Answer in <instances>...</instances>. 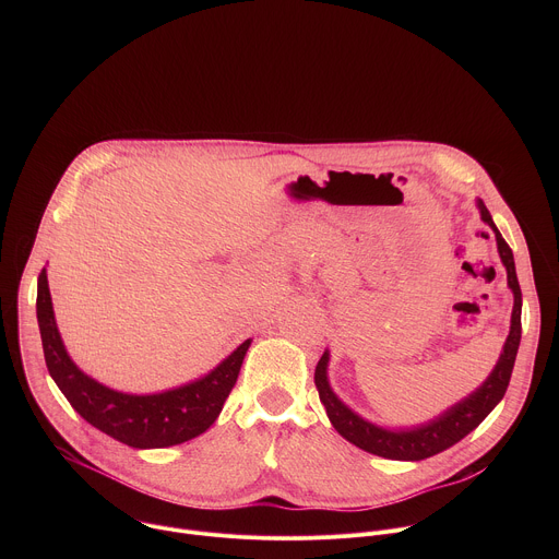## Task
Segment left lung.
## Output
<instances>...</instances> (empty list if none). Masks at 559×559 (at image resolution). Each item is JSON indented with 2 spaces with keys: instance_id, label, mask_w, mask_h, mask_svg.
Wrapping results in <instances>:
<instances>
[{
  "instance_id": "obj_1",
  "label": "left lung",
  "mask_w": 559,
  "mask_h": 559,
  "mask_svg": "<svg viewBox=\"0 0 559 559\" xmlns=\"http://www.w3.org/2000/svg\"><path fill=\"white\" fill-rule=\"evenodd\" d=\"M480 212H483V218L496 231L500 259L507 267L509 287L513 289V296H515L513 313H511V332H509V338L504 343V352H502L493 373L489 376V380L480 389L471 393L466 401L451 407L438 420H433L425 427L412 429V431L409 429L407 431H386V429H380V427L358 418L352 409H347L338 401L336 393L330 389V382H328V360H330V356L325 352L323 358L318 360L316 371H313V382H316V389H318V397H321V403L325 405V412H328L334 429L345 440L356 444L358 449L369 451V453L380 455V457H389V460H425V457H431V455L453 447L455 442H460L466 433H471L504 397L511 373H513L520 338H522V289H520V283H518L513 252H511L509 243L498 231L489 210L483 203H480Z\"/></svg>"
}]
</instances>
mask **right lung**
Returning <instances> with one entry per match:
<instances>
[{
  "instance_id": "right-lung-1",
  "label": "right lung",
  "mask_w": 559,
  "mask_h": 559,
  "mask_svg": "<svg viewBox=\"0 0 559 559\" xmlns=\"http://www.w3.org/2000/svg\"><path fill=\"white\" fill-rule=\"evenodd\" d=\"M37 321L46 367L72 409L110 438L134 449L181 444L207 431L218 418L241 371L250 341L205 378L154 395L112 391L79 371L59 338L46 270L37 281Z\"/></svg>"
}]
</instances>
